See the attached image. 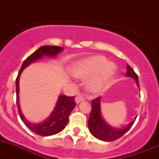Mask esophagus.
Listing matches in <instances>:
<instances>
[{
	"label": "esophagus",
	"instance_id": "obj_1",
	"mask_svg": "<svg viewBox=\"0 0 159 159\" xmlns=\"http://www.w3.org/2000/svg\"><path fill=\"white\" fill-rule=\"evenodd\" d=\"M83 100H84V98L81 96H78L75 98V101H76V103H80V102H82V101H83Z\"/></svg>",
	"mask_w": 159,
	"mask_h": 159
}]
</instances>
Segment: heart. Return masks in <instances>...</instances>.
Wrapping results in <instances>:
<instances>
[{"instance_id":"obj_1","label":"heart","mask_w":159,"mask_h":159,"mask_svg":"<svg viewBox=\"0 0 159 159\" xmlns=\"http://www.w3.org/2000/svg\"><path fill=\"white\" fill-rule=\"evenodd\" d=\"M114 70V65L108 63L105 57L96 56L75 63L71 68V73L75 77L82 79L93 75L87 82L88 88L92 92H99L103 89Z\"/></svg>"}]
</instances>
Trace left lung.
<instances>
[{
    "label": "left lung",
    "mask_w": 159,
    "mask_h": 159,
    "mask_svg": "<svg viewBox=\"0 0 159 159\" xmlns=\"http://www.w3.org/2000/svg\"><path fill=\"white\" fill-rule=\"evenodd\" d=\"M125 76L135 79L136 80L138 86H139L138 75L135 73L133 69L129 64H127V71ZM100 103V96L92 100V109L89 121H88V126H89V131L93 136L100 140L106 141V142H112V141L118 139L122 137L124 134L126 133V132H128L129 129L132 127V125L135 122V120L130 122L125 128H112L109 124L106 123L102 119V115H101Z\"/></svg>",
    "instance_id": "obj_1"
}]
</instances>
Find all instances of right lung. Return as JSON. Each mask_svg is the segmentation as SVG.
Returning <instances> with one entry per match:
<instances>
[{
    "label": "right lung",
    "instance_id": "right-lung-1",
    "mask_svg": "<svg viewBox=\"0 0 159 159\" xmlns=\"http://www.w3.org/2000/svg\"><path fill=\"white\" fill-rule=\"evenodd\" d=\"M63 50V47L57 46H43L36 50L34 53L29 56L27 60H24L20 70L17 77L16 79V93H17V106L18 109L19 115L24 123L30 129L32 132L42 136H49L55 135L64 129L67 125L69 116L70 112L76 106L74 96H67L65 95H60L58 98L57 104L53 112L50 117L40 123H30L23 116L19 105V79L21 72L31 63L42 58L43 56H51L54 57L58 53Z\"/></svg>",
    "mask_w": 159,
    "mask_h": 159
}]
</instances>
